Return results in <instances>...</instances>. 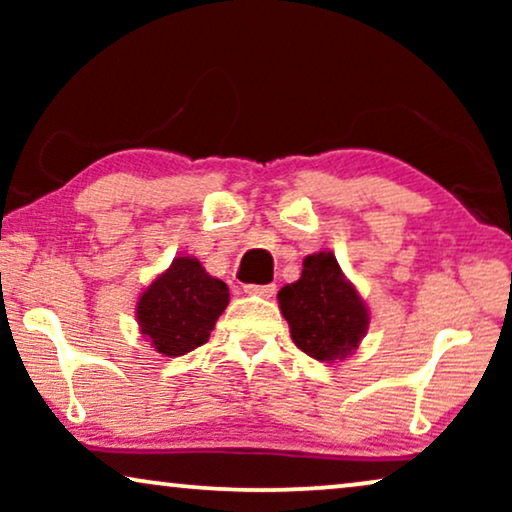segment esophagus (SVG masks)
Segmentation results:
<instances>
[{
  "label": "esophagus",
  "mask_w": 512,
  "mask_h": 512,
  "mask_svg": "<svg viewBox=\"0 0 512 512\" xmlns=\"http://www.w3.org/2000/svg\"><path fill=\"white\" fill-rule=\"evenodd\" d=\"M275 291H277L275 284H244V293H249V296L272 298V293Z\"/></svg>",
  "instance_id": "34e87169"
}]
</instances>
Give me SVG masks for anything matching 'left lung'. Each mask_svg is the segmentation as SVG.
I'll list each match as a JSON object with an SVG mask.
<instances>
[{
	"instance_id": "left-lung-1",
	"label": "left lung",
	"mask_w": 512,
	"mask_h": 512,
	"mask_svg": "<svg viewBox=\"0 0 512 512\" xmlns=\"http://www.w3.org/2000/svg\"><path fill=\"white\" fill-rule=\"evenodd\" d=\"M277 300L296 347L317 361H342L368 331V307L331 251L307 256L303 275L282 286Z\"/></svg>"
}]
</instances>
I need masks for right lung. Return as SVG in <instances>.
<instances>
[{
  "label": "right lung",
  "instance_id": "add662e5",
  "mask_svg": "<svg viewBox=\"0 0 512 512\" xmlns=\"http://www.w3.org/2000/svg\"><path fill=\"white\" fill-rule=\"evenodd\" d=\"M228 300V286L198 258L179 256L139 296V331L158 354L184 356L209 340Z\"/></svg>",
  "mask_w": 512,
  "mask_h": 512
}]
</instances>
